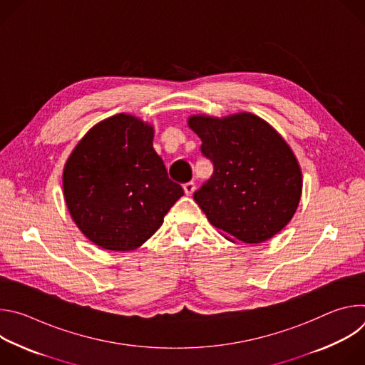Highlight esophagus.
Instances as JSON below:
<instances>
[{
	"label": "esophagus",
	"mask_w": 365,
	"mask_h": 365,
	"mask_svg": "<svg viewBox=\"0 0 365 365\" xmlns=\"http://www.w3.org/2000/svg\"><path fill=\"white\" fill-rule=\"evenodd\" d=\"M183 189H185V193L190 196V195L195 192L196 186H195V183H193V182H187V183H185V185H183Z\"/></svg>",
	"instance_id": "34e87169"
}]
</instances>
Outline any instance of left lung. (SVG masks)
<instances>
[{
    "mask_svg": "<svg viewBox=\"0 0 365 365\" xmlns=\"http://www.w3.org/2000/svg\"><path fill=\"white\" fill-rule=\"evenodd\" d=\"M189 127L214 173L193 199L225 238L264 242L293 218L302 195V172L283 137L264 120L240 113L225 118L192 115Z\"/></svg>",
    "mask_w": 365,
    "mask_h": 365,
    "instance_id": "8db88e82",
    "label": "left lung"
}]
</instances>
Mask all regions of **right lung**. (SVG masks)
Listing matches in <instances>:
<instances>
[{
	"instance_id": "obj_1",
	"label": "right lung",
	"mask_w": 365,
	"mask_h": 365,
	"mask_svg": "<svg viewBox=\"0 0 365 365\" xmlns=\"http://www.w3.org/2000/svg\"><path fill=\"white\" fill-rule=\"evenodd\" d=\"M154 130L128 114L93 125L63 169L72 220L95 245L130 251L143 245L183 196L153 148Z\"/></svg>"
}]
</instances>
